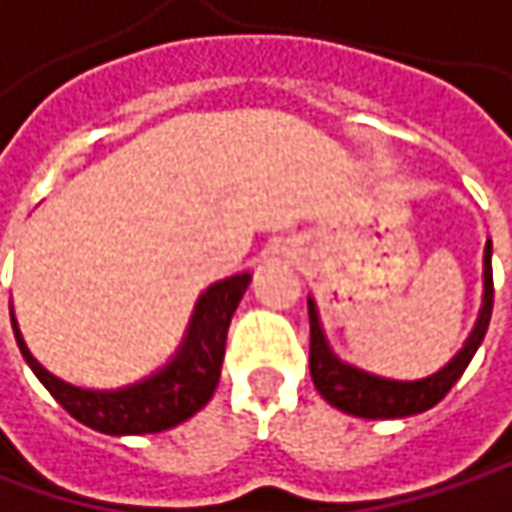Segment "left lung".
<instances>
[{
    "instance_id": "obj_1",
    "label": "left lung",
    "mask_w": 512,
    "mask_h": 512,
    "mask_svg": "<svg viewBox=\"0 0 512 512\" xmlns=\"http://www.w3.org/2000/svg\"><path fill=\"white\" fill-rule=\"evenodd\" d=\"M490 314H493V244L487 242L484 247V305H481V314H478V322H475L467 345L438 374H432L426 380H415V383H400V380H383V377H374V374L340 363L325 343L320 320H317V308L308 299L314 386L331 406L343 409L348 415H357V418L377 421V418H406V415L426 412L447 397L455 380L470 366L473 354L487 334Z\"/></svg>"
}]
</instances>
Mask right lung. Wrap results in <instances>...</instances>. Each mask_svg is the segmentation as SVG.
Returning <instances> with one entry per match:
<instances>
[{
    "label": "right lung",
    "mask_w": 512,
    "mask_h": 512,
    "mask_svg": "<svg viewBox=\"0 0 512 512\" xmlns=\"http://www.w3.org/2000/svg\"><path fill=\"white\" fill-rule=\"evenodd\" d=\"M247 285H250V273H239L207 288V294H201L195 305L187 340L175 354V360L155 377L117 392H89L57 380L31 357L16 322H13V334L39 383L54 395V400L71 418L106 435L164 432L192 418L201 406H207V400L216 392L230 317Z\"/></svg>",
    "instance_id": "right-lung-1"
}]
</instances>
